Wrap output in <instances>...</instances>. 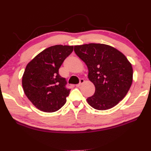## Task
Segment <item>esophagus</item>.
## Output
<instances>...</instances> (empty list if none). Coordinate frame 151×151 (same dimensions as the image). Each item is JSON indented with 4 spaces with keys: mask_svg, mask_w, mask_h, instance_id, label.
Wrapping results in <instances>:
<instances>
[{
    "mask_svg": "<svg viewBox=\"0 0 151 151\" xmlns=\"http://www.w3.org/2000/svg\"><path fill=\"white\" fill-rule=\"evenodd\" d=\"M84 83V79H81L80 80V83H79V84H76V86L77 87H80L82 84H83V83Z\"/></svg>",
    "mask_w": 151,
    "mask_h": 151,
    "instance_id": "esophagus-1",
    "label": "esophagus"
}]
</instances>
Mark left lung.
<instances>
[{
    "instance_id": "1",
    "label": "left lung",
    "mask_w": 151,
    "mask_h": 151,
    "mask_svg": "<svg viewBox=\"0 0 151 151\" xmlns=\"http://www.w3.org/2000/svg\"><path fill=\"white\" fill-rule=\"evenodd\" d=\"M74 51L86 65L88 77L95 86L88 104L98 110L116 106L133 82V67L127 57L116 48L102 43L75 45Z\"/></svg>"
}]
</instances>
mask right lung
Returning a JSON list of instances; mask_svg holds the SVG:
<instances>
[{
  "label": "right lung",
  "mask_w": 151,
  "mask_h": 151,
  "mask_svg": "<svg viewBox=\"0 0 151 151\" xmlns=\"http://www.w3.org/2000/svg\"><path fill=\"white\" fill-rule=\"evenodd\" d=\"M73 46L56 45L44 49L29 61L22 76L24 92L35 108L45 112L59 110L67 102L70 89L59 74Z\"/></svg>",
  "instance_id": "right-lung-1"
}]
</instances>
